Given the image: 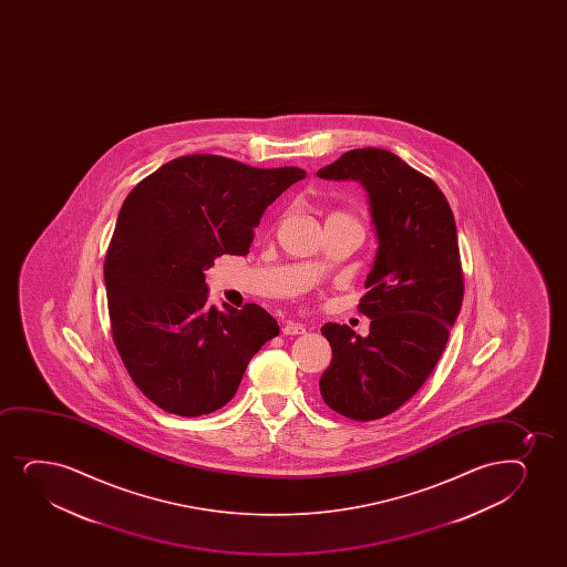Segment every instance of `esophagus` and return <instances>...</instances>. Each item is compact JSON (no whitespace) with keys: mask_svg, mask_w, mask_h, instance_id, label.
Wrapping results in <instances>:
<instances>
[{"mask_svg":"<svg viewBox=\"0 0 567 567\" xmlns=\"http://www.w3.org/2000/svg\"><path fill=\"white\" fill-rule=\"evenodd\" d=\"M281 332L284 334H305L307 332V327L302 326V323H295V321H287L286 326L281 327Z\"/></svg>","mask_w":567,"mask_h":567,"instance_id":"obj_1","label":"esophagus"}]
</instances>
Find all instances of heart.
<instances>
[{
    "label": "heart",
    "mask_w": 567,
    "mask_h": 567,
    "mask_svg": "<svg viewBox=\"0 0 567 567\" xmlns=\"http://www.w3.org/2000/svg\"><path fill=\"white\" fill-rule=\"evenodd\" d=\"M329 217H331V219H346V221H353V217H350V215L344 214V212H332V214L329 215ZM329 217H327V219H329Z\"/></svg>",
    "instance_id": "b5f03b06"
}]
</instances>
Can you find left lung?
<instances>
[{"mask_svg":"<svg viewBox=\"0 0 567 567\" xmlns=\"http://www.w3.org/2000/svg\"><path fill=\"white\" fill-rule=\"evenodd\" d=\"M318 176L361 183L377 228L358 307L371 329L359 337L348 326L321 327L332 359L319 380L329 409L369 422L403 406L443 355L463 300L456 221L436 183L390 151H348Z\"/></svg>","mask_w":567,"mask_h":567,"instance_id":"8db88e82","label":"left lung"}]
</instances>
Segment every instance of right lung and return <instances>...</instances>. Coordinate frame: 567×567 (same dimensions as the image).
<instances>
[{"label": "right lung", "mask_w": 567, "mask_h": 567, "mask_svg": "<svg viewBox=\"0 0 567 567\" xmlns=\"http://www.w3.org/2000/svg\"><path fill=\"white\" fill-rule=\"evenodd\" d=\"M305 169L254 168L185 155L137 183L105 254L111 334L132 382L177 416H203L235 398L249 359L280 327L259 305L209 307L204 270L248 255L265 209Z\"/></svg>", "instance_id": "add662e5"}]
</instances>
